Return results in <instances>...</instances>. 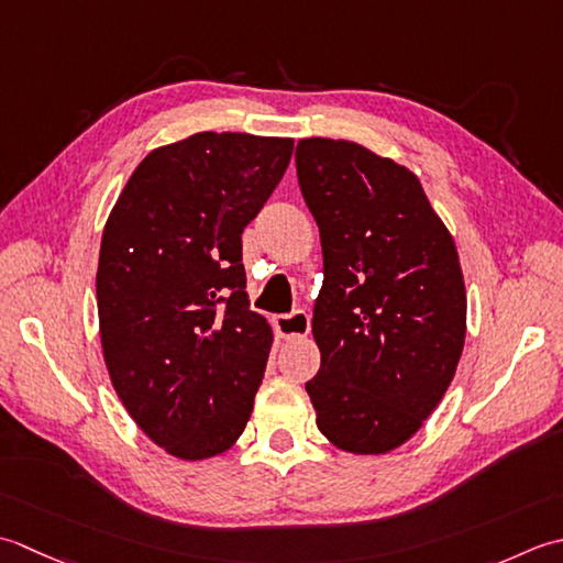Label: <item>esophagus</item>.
Returning a JSON list of instances; mask_svg holds the SVG:
<instances>
[{
  "mask_svg": "<svg viewBox=\"0 0 563 563\" xmlns=\"http://www.w3.org/2000/svg\"><path fill=\"white\" fill-rule=\"evenodd\" d=\"M274 328H277L279 335L286 340L306 338L308 330H311V318H308V313L301 311V308H296V311H291V313L274 318Z\"/></svg>",
  "mask_w": 563,
  "mask_h": 563,
  "instance_id": "34e87169",
  "label": "esophagus"
}]
</instances>
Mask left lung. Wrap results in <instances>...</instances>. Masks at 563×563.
Returning a JSON list of instances; mask_svg holds the SVG:
<instances>
[{
	"label": "left lung",
	"instance_id": "left-lung-1",
	"mask_svg": "<svg viewBox=\"0 0 563 563\" xmlns=\"http://www.w3.org/2000/svg\"><path fill=\"white\" fill-rule=\"evenodd\" d=\"M323 245L313 308L320 369L306 384L318 430L352 454H386L438 408L466 335L454 240L418 177L330 137L296 145Z\"/></svg>",
	"mask_w": 563,
	"mask_h": 563
}]
</instances>
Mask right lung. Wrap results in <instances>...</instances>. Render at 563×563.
Instances as JSON below:
<instances>
[{"mask_svg":"<svg viewBox=\"0 0 563 563\" xmlns=\"http://www.w3.org/2000/svg\"><path fill=\"white\" fill-rule=\"evenodd\" d=\"M291 137L197 133L157 147L121 191L97 269L104 362L121 404L179 459L243 434L272 330L250 311L243 231L289 167Z\"/></svg>","mask_w":563,"mask_h":563,"instance_id":"obj_1","label":"right lung"}]
</instances>
